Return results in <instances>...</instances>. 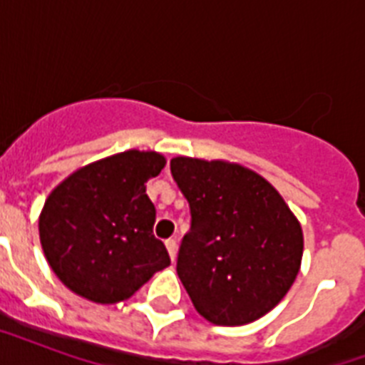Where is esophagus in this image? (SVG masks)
<instances>
[{
	"instance_id": "34e87169",
	"label": "esophagus",
	"mask_w": 365,
	"mask_h": 365,
	"mask_svg": "<svg viewBox=\"0 0 365 365\" xmlns=\"http://www.w3.org/2000/svg\"><path fill=\"white\" fill-rule=\"evenodd\" d=\"M165 244H166V250H168V254H170V259L174 261L176 259V252H178L176 239H166Z\"/></svg>"
}]
</instances>
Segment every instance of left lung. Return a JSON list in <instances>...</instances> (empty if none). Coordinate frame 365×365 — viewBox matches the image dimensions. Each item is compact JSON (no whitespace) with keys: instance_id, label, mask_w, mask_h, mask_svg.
<instances>
[{"instance_id":"obj_1","label":"left lung","mask_w":365,"mask_h":365,"mask_svg":"<svg viewBox=\"0 0 365 365\" xmlns=\"http://www.w3.org/2000/svg\"><path fill=\"white\" fill-rule=\"evenodd\" d=\"M170 172L191 210L178 277L200 317L242 326L274 309L303 257V231L277 189L246 166L174 157Z\"/></svg>"}]
</instances>
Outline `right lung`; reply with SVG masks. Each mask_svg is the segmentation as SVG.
Segmentation results:
<instances>
[{
    "mask_svg": "<svg viewBox=\"0 0 365 365\" xmlns=\"http://www.w3.org/2000/svg\"><path fill=\"white\" fill-rule=\"evenodd\" d=\"M165 165L160 153L128 149L83 166L51 191L39 240L66 288L111 305L170 265L155 239V206L145 193V182Z\"/></svg>",
    "mask_w": 365,
    "mask_h": 365,
    "instance_id": "1",
    "label": "right lung"
}]
</instances>
